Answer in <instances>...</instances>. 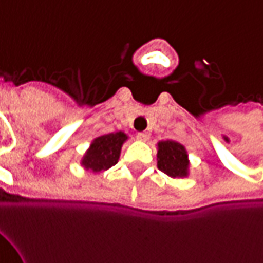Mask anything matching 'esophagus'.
I'll return each instance as SVG.
<instances>
[{
	"mask_svg": "<svg viewBox=\"0 0 263 263\" xmlns=\"http://www.w3.org/2000/svg\"><path fill=\"white\" fill-rule=\"evenodd\" d=\"M137 139L138 141H141V142H146V141L149 139V135L146 134V132H138Z\"/></svg>",
	"mask_w": 263,
	"mask_h": 263,
	"instance_id": "34e87169",
	"label": "esophagus"
}]
</instances>
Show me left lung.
Returning a JSON list of instances; mask_svg holds the SVG:
<instances>
[{
    "mask_svg": "<svg viewBox=\"0 0 263 263\" xmlns=\"http://www.w3.org/2000/svg\"><path fill=\"white\" fill-rule=\"evenodd\" d=\"M158 167L171 177L189 175L187 151L176 141H160L158 143Z\"/></svg>",
    "mask_w": 263,
    "mask_h": 263,
    "instance_id": "left-lung-1",
    "label": "left lung"
}]
</instances>
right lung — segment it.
Here are the masks:
<instances>
[{
	"label": "right lung",
	"mask_w": 263,
	"mask_h": 263,
	"mask_svg": "<svg viewBox=\"0 0 263 263\" xmlns=\"http://www.w3.org/2000/svg\"><path fill=\"white\" fill-rule=\"evenodd\" d=\"M128 137L122 131L111 132L101 137H97L87 149L86 155L81 159V166L86 171L100 173L117 165L120 159L121 148Z\"/></svg>",
	"instance_id": "add662e5"
}]
</instances>
